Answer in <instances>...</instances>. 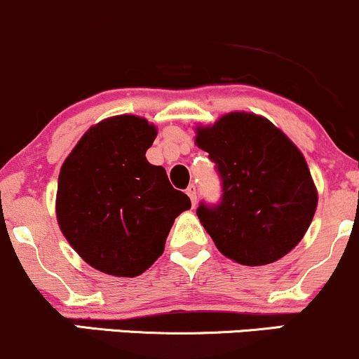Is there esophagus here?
<instances>
[{
  "mask_svg": "<svg viewBox=\"0 0 359 359\" xmlns=\"http://www.w3.org/2000/svg\"><path fill=\"white\" fill-rule=\"evenodd\" d=\"M186 192H187L189 198H191L192 206H194V204H196V199H198V192H196V186H189Z\"/></svg>",
  "mask_w": 359,
  "mask_h": 359,
  "instance_id": "obj_1",
  "label": "esophagus"
}]
</instances>
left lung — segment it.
<instances>
[{"mask_svg":"<svg viewBox=\"0 0 359 359\" xmlns=\"http://www.w3.org/2000/svg\"><path fill=\"white\" fill-rule=\"evenodd\" d=\"M194 143L222 177L218 206L198 216L224 257L264 266L285 257L312 223L318 194L305 156L281 129L252 112H230L198 126Z\"/></svg>","mask_w":359,"mask_h":359,"instance_id":"left-lung-1","label":"left lung"}]
</instances>
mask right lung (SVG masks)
Wrapping results in <instances>:
<instances>
[{
  "label": "right lung",
  "mask_w": 359,
  "mask_h": 359,
  "mask_svg": "<svg viewBox=\"0 0 359 359\" xmlns=\"http://www.w3.org/2000/svg\"><path fill=\"white\" fill-rule=\"evenodd\" d=\"M155 124L122 114L81 136L57 179V224L69 245L100 273L135 278L163 254L173 222L191 199L147 160Z\"/></svg>",
  "instance_id": "obj_1"
}]
</instances>
